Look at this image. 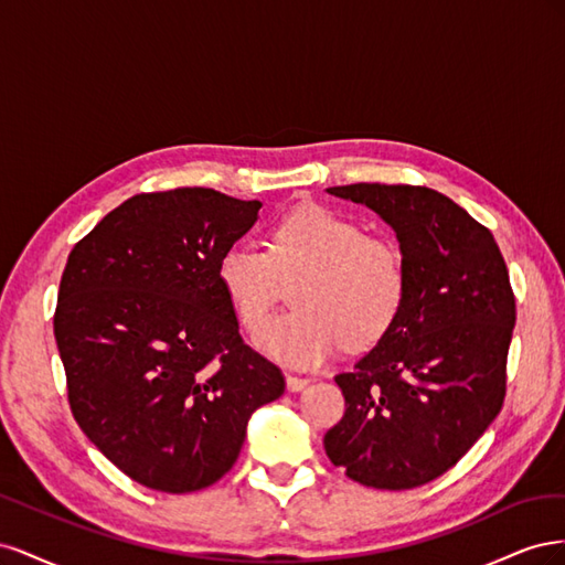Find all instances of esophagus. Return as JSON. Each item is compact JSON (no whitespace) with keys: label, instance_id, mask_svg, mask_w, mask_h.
<instances>
[{"label":"esophagus","instance_id":"obj_1","mask_svg":"<svg viewBox=\"0 0 565 565\" xmlns=\"http://www.w3.org/2000/svg\"><path fill=\"white\" fill-rule=\"evenodd\" d=\"M285 382H287V388L289 391H303L306 386H309V377H299V374H285Z\"/></svg>","mask_w":565,"mask_h":565}]
</instances>
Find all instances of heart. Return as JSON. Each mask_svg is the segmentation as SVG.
<instances>
[{
    "label": "heart",
    "instance_id": "1",
    "mask_svg": "<svg viewBox=\"0 0 565 565\" xmlns=\"http://www.w3.org/2000/svg\"><path fill=\"white\" fill-rule=\"evenodd\" d=\"M280 278H299L295 309L273 318L256 341L276 361L297 367L324 363L344 341L353 351L374 347L398 322L407 297L401 247L365 235L358 221L320 204L273 224L268 252L231 245L216 262V280L247 332L264 324Z\"/></svg>",
    "mask_w": 565,
    "mask_h": 565
}]
</instances>
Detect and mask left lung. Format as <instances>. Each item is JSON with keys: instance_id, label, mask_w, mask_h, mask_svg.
I'll return each mask as SVG.
<instances>
[{"instance_id": "obj_1", "label": "left lung", "mask_w": 565, "mask_h": 565, "mask_svg": "<svg viewBox=\"0 0 565 565\" xmlns=\"http://www.w3.org/2000/svg\"><path fill=\"white\" fill-rule=\"evenodd\" d=\"M328 193L367 204L396 231L407 297L393 330L334 377L347 409L324 452L361 486L417 488L452 469L500 415L516 324L509 270L492 233L431 188Z\"/></svg>"}]
</instances>
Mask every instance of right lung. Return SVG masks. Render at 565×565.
Segmentation results:
<instances>
[{
  "label": "right lung",
  "mask_w": 565,
  "mask_h": 565,
  "mask_svg": "<svg viewBox=\"0 0 565 565\" xmlns=\"http://www.w3.org/2000/svg\"><path fill=\"white\" fill-rule=\"evenodd\" d=\"M259 200L214 188L139 193L73 247L54 334L79 429L131 481L195 492L231 471L285 377L241 337L216 262Z\"/></svg>",
  "instance_id": "add662e5"
}]
</instances>
